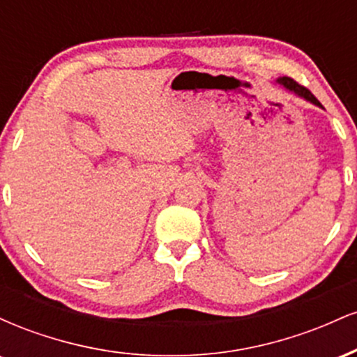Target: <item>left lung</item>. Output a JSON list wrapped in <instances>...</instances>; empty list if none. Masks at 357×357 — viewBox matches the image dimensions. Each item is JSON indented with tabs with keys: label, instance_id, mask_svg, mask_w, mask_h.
<instances>
[{
	"label": "left lung",
	"instance_id": "obj_1",
	"mask_svg": "<svg viewBox=\"0 0 357 357\" xmlns=\"http://www.w3.org/2000/svg\"><path fill=\"white\" fill-rule=\"evenodd\" d=\"M277 82H278V84L284 85V87H287L289 90H292V92H296L297 96L304 97L305 100L312 102V104H315V105H321V102L315 99L314 93L310 92L309 89H305L304 85H301V84H298V82H296L294 79H290V77H280V79H278Z\"/></svg>",
	"mask_w": 357,
	"mask_h": 357
}]
</instances>
